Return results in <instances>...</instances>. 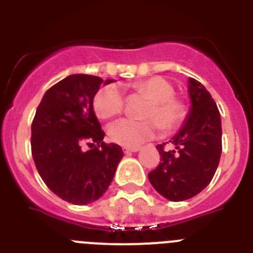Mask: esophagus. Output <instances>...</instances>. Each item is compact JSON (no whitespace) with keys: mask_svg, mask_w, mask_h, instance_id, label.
Returning <instances> with one entry per match:
<instances>
[{"mask_svg":"<svg viewBox=\"0 0 253 253\" xmlns=\"http://www.w3.org/2000/svg\"><path fill=\"white\" fill-rule=\"evenodd\" d=\"M139 149V147H123V152H124L125 154L134 153V152H138Z\"/></svg>","mask_w":253,"mask_h":253,"instance_id":"34e87169","label":"esophagus"}]
</instances>
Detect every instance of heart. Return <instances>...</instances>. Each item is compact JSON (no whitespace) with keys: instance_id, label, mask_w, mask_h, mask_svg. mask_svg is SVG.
<instances>
[{"instance_id":"b5f03b06","label":"heart","mask_w":253,"mask_h":253,"mask_svg":"<svg viewBox=\"0 0 253 253\" xmlns=\"http://www.w3.org/2000/svg\"><path fill=\"white\" fill-rule=\"evenodd\" d=\"M131 88L135 93L151 99L143 116L152 119H123L114 123L109 129V135L114 143L124 147H138L158 133L160 124L163 130H173L186 119V104L173 96L175 88L163 77H151L134 82ZM124 105V96L115 84L102 87L93 99V109L101 119L120 115Z\"/></svg>"}]
</instances>
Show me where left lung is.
<instances>
[{
	"label": "left lung",
	"mask_w": 253,
	"mask_h": 253,
	"mask_svg": "<svg viewBox=\"0 0 253 253\" xmlns=\"http://www.w3.org/2000/svg\"><path fill=\"white\" fill-rule=\"evenodd\" d=\"M189 114L180 130L156 148L162 157L157 169L148 173L152 186L171 202L198 195L210 184L222 154V122L211 95L202 84L189 78Z\"/></svg>",
	"instance_id": "obj_1"
}]
</instances>
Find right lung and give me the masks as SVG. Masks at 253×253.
<instances>
[{
	"label": "right lung",
	"instance_id": "obj_1",
	"mask_svg": "<svg viewBox=\"0 0 253 253\" xmlns=\"http://www.w3.org/2000/svg\"><path fill=\"white\" fill-rule=\"evenodd\" d=\"M111 82L97 76H68L44 93L31 124V153L40 177L72 204L101 198L124 156L120 146L102 142L105 133L93 111L95 95ZM84 142L88 151L82 149Z\"/></svg>",
	"mask_w": 253,
	"mask_h": 253
}]
</instances>
